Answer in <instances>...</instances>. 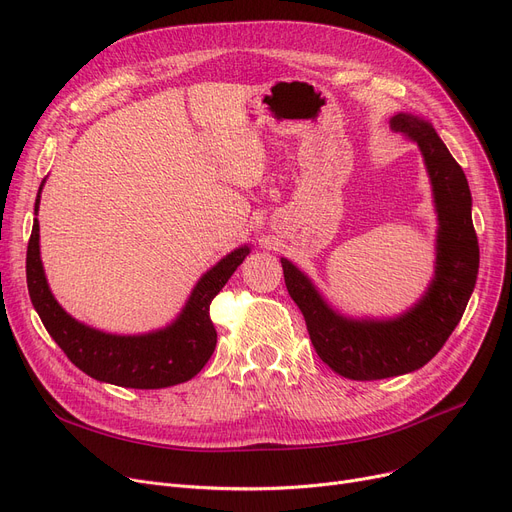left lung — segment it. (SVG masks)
<instances>
[{
	"mask_svg": "<svg viewBox=\"0 0 512 512\" xmlns=\"http://www.w3.org/2000/svg\"><path fill=\"white\" fill-rule=\"evenodd\" d=\"M390 126L419 145L434 188L438 253L436 276L425 297L396 319H348L321 299L301 270L282 259L288 294L305 317L315 353L342 378L361 382L411 373L432 361L459 326L479 270L471 191L463 168L429 122L396 114Z\"/></svg>",
	"mask_w": 512,
	"mask_h": 512,
	"instance_id": "left-lung-1",
	"label": "left lung"
}]
</instances>
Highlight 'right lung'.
<instances>
[{
  "label": "right lung",
  "instance_id": "obj_1",
  "mask_svg": "<svg viewBox=\"0 0 512 512\" xmlns=\"http://www.w3.org/2000/svg\"><path fill=\"white\" fill-rule=\"evenodd\" d=\"M43 182L35 201V215L39 211ZM247 255L249 247H240L213 265L193 288L191 299L174 324L143 336H116L93 330L58 305L43 272L37 218L26 249V284L45 330L80 371L105 384L155 390L195 378L209 361L218 342L209 305Z\"/></svg>",
  "mask_w": 512,
  "mask_h": 512
}]
</instances>
